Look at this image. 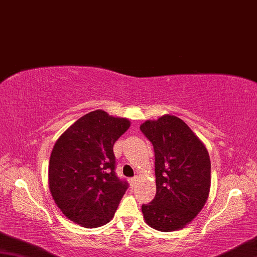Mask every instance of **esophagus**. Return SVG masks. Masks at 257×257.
<instances>
[{
  "label": "esophagus",
  "mask_w": 257,
  "mask_h": 257,
  "mask_svg": "<svg viewBox=\"0 0 257 257\" xmlns=\"http://www.w3.org/2000/svg\"><path fill=\"white\" fill-rule=\"evenodd\" d=\"M130 186H131V188H134V186L137 185V182H138V178L135 177V178H132V179H130Z\"/></svg>",
  "instance_id": "obj_1"
}]
</instances>
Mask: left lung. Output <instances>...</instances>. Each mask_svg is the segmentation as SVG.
Wrapping results in <instances>:
<instances>
[{
	"mask_svg": "<svg viewBox=\"0 0 257 257\" xmlns=\"http://www.w3.org/2000/svg\"><path fill=\"white\" fill-rule=\"evenodd\" d=\"M140 128L153 144L156 157L157 193L142 205L145 222L160 231L181 229L199 214L209 196V153L177 116L145 120Z\"/></svg>",
	"mask_w": 257,
	"mask_h": 257,
	"instance_id": "obj_1",
	"label": "left lung"
}]
</instances>
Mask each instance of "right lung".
<instances>
[{"mask_svg":"<svg viewBox=\"0 0 257 257\" xmlns=\"http://www.w3.org/2000/svg\"><path fill=\"white\" fill-rule=\"evenodd\" d=\"M130 126L127 118L96 109L77 119L53 145L49 189L71 221L96 228L112 220L127 189L115 173L113 147Z\"/></svg>","mask_w":257,"mask_h":257,"instance_id":"obj_1","label":"right lung"}]
</instances>
